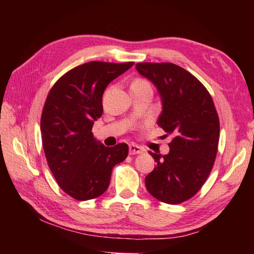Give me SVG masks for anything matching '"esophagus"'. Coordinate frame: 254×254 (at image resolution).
Returning a JSON list of instances; mask_svg holds the SVG:
<instances>
[{
  "instance_id": "34e87169",
  "label": "esophagus",
  "mask_w": 254,
  "mask_h": 254,
  "mask_svg": "<svg viewBox=\"0 0 254 254\" xmlns=\"http://www.w3.org/2000/svg\"><path fill=\"white\" fill-rule=\"evenodd\" d=\"M128 150H130L131 155H136V154L144 153L145 149L141 146H138V145L132 143V144H130V146H128Z\"/></svg>"
}]
</instances>
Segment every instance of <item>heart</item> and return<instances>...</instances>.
<instances>
[{
	"mask_svg": "<svg viewBox=\"0 0 254 254\" xmlns=\"http://www.w3.org/2000/svg\"><path fill=\"white\" fill-rule=\"evenodd\" d=\"M141 83H147V82H145V80H143V79H136V80H134L133 84H141Z\"/></svg>",
	"mask_w": 254,
	"mask_h": 254,
	"instance_id": "b5f03b06",
	"label": "heart"
}]
</instances>
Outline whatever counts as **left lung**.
<instances>
[{
	"instance_id": "8db88e82",
	"label": "left lung",
	"mask_w": 254,
	"mask_h": 254,
	"mask_svg": "<svg viewBox=\"0 0 254 254\" xmlns=\"http://www.w3.org/2000/svg\"><path fill=\"white\" fill-rule=\"evenodd\" d=\"M136 69L160 96L157 124L175 135L167 155L149 152L156 166L145 186L158 201L179 204L195 195L212 171L219 141L217 111L204 85L181 66L146 62Z\"/></svg>"
}]
</instances>
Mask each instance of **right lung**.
<instances>
[{
  "label": "right lung",
  "instance_id": "1",
  "mask_svg": "<svg viewBox=\"0 0 254 254\" xmlns=\"http://www.w3.org/2000/svg\"><path fill=\"white\" fill-rule=\"evenodd\" d=\"M133 64H82L59 78L47 97L40 122L46 158L58 185L78 201L105 193L112 168L127 156V144L106 147L91 128L104 111L106 87Z\"/></svg>",
  "mask_w": 254,
  "mask_h": 254
}]
</instances>
